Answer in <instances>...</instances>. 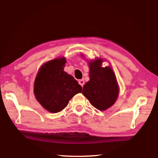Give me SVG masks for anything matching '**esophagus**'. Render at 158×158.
<instances>
[{
  "label": "esophagus",
  "mask_w": 158,
  "mask_h": 158,
  "mask_svg": "<svg viewBox=\"0 0 158 158\" xmlns=\"http://www.w3.org/2000/svg\"><path fill=\"white\" fill-rule=\"evenodd\" d=\"M79 83L83 87V85H84V83H85L84 80H83V79H80V80H79Z\"/></svg>",
  "instance_id": "obj_1"
}]
</instances>
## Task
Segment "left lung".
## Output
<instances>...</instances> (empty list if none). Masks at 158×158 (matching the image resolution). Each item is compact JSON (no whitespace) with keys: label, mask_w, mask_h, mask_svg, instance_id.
I'll return each instance as SVG.
<instances>
[{"label":"left lung","mask_w":158,"mask_h":158,"mask_svg":"<svg viewBox=\"0 0 158 158\" xmlns=\"http://www.w3.org/2000/svg\"><path fill=\"white\" fill-rule=\"evenodd\" d=\"M103 62L102 58L88 61L89 80L82 90L92 106L100 111L112 107L119 94V86L112 66L103 67Z\"/></svg>","instance_id":"left-lung-1"}]
</instances>
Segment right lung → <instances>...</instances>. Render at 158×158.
I'll use <instances>...</instances> for the list:
<instances>
[{
	"mask_svg": "<svg viewBox=\"0 0 158 158\" xmlns=\"http://www.w3.org/2000/svg\"><path fill=\"white\" fill-rule=\"evenodd\" d=\"M64 57L48 61L40 67L34 82V95L39 103L51 113L63 110L82 88L73 76L64 70Z\"/></svg>",
	"mask_w": 158,
	"mask_h": 158,
	"instance_id": "add662e5",
	"label": "right lung"
}]
</instances>
